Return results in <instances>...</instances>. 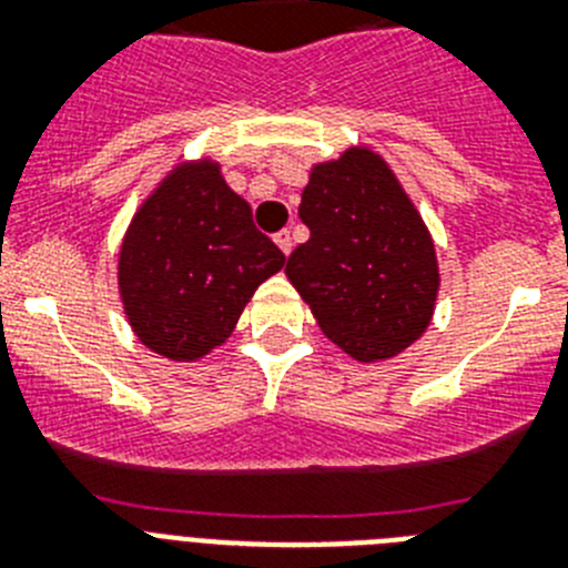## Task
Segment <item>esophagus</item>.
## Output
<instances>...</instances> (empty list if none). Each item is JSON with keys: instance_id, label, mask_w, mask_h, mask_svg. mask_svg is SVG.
I'll list each match as a JSON object with an SVG mask.
<instances>
[{"instance_id": "34e87169", "label": "esophagus", "mask_w": 568, "mask_h": 568, "mask_svg": "<svg viewBox=\"0 0 568 568\" xmlns=\"http://www.w3.org/2000/svg\"><path fill=\"white\" fill-rule=\"evenodd\" d=\"M275 244H278L281 253L290 255V250H293V235H290V230H281V233H275Z\"/></svg>"}]
</instances>
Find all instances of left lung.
Returning <instances> with one entry per match:
<instances>
[{
	"mask_svg": "<svg viewBox=\"0 0 568 568\" xmlns=\"http://www.w3.org/2000/svg\"><path fill=\"white\" fill-rule=\"evenodd\" d=\"M298 215L310 239L284 273L321 333L364 364L415 344L435 313L438 255L389 164L361 144L313 164Z\"/></svg>",
	"mask_w": 568,
	"mask_h": 568,
	"instance_id": "obj_1",
	"label": "left lung"
}]
</instances>
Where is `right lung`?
I'll return each instance as SVG.
<instances>
[{
  "mask_svg": "<svg viewBox=\"0 0 568 568\" xmlns=\"http://www.w3.org/2000/svg\"><path fill=\"white\" fill-rule=\"evenodd\" d=\"M284 267L213 159L175 164L135 210L119 250V295L135 338L199 361L233 335L247 301Z\"/></svg>",
  "mask_w": 568,
  "mask_h": 568,
  "instance_id": "add662e5",
  "label": "right lung"
}]
</instances>
